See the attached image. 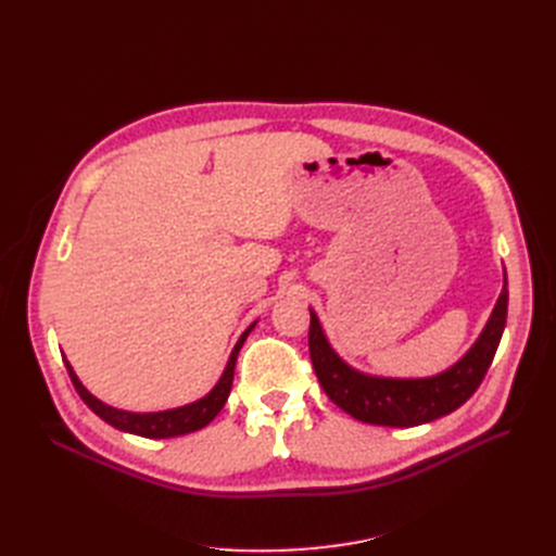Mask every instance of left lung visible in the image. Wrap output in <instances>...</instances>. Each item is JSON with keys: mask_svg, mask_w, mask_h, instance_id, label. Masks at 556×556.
Returning a JSON list of instances; mask_svg holds the SVG:
<instances>
[{"mask_svg": "<svg viewBox=\"0 0 556 556\" xmlns=\"http://www.w3.org/2000/svg\"><path fill=\"white\" fill-rule=\"evenodd\" d=\"M508 317V278L492 317L466 355L447 371L431 378H378L348 366L331 350L311 308L308 350L325 394L359 422L378 427H417L457 410L480 387L490 368Z\"/></svg>", "mask_w": 556, "mask_h": 556, "instance_id": "obj_1", "label": "left lung"}]
</instances>
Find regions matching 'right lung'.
<instances>
[{
	"mask_svg": "<svg viewBox=\"0 0 556 556\" xmlns=\"http://www.w3.org/2000/svg\"><path fill=\"white\" fill-rule=\"evenodd\" d=\"M255 327L252 323L243 333L239 343L233 345L231 350V357L227 362V368L223 378L217 380V384L213 390L194 403H188V406H180V408H172V410H160V413H129V410H117L113 406H106L104 401H99L97 396H92L83 382L78 380V376L74 374L72 364L64 359L66 371H70V378L76 387V392L80 394V399L88 403V408L92 413H97L99 417L109 422L111 427L127 431V433H137L143 435V439H174V435H182V433H192L197 429H204L211 419L223 410L225 401L231 392V380H233V366H237V357H239V350L245 343L248 333Z\"/></svg>",
	"mask_w": 556,
	"mask_h": 556,
	"instance_id": "1",
	"label": "right lung"
}]
</instances>
